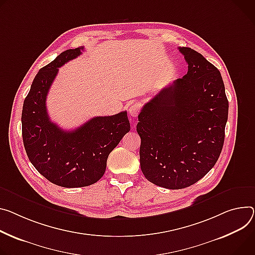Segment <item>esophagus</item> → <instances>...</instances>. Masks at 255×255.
<instances>
[{
    "label": "esophagus",
    "instance_id": "esophagus-1",
    "mask_svg": "<svg viewBox=\"0 0 255 255\" xmlns=\"http://www.w3.org/2000/svg\"><path fill=\"white\" fill-rule=\"evenodd\" d=\"M139 112H140V105L138 103H134L129 107V114H130L131 117H133V118L137 117L138 114H139Z\"/></svg>",
    "mask_w": 255,
    "mask_h": 255
}]
</instances>
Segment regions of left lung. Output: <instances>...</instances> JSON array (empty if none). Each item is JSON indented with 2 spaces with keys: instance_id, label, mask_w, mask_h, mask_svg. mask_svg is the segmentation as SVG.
I'll use <instances>...</instances> for the list:
<instances>
[{
  "instance_id": "left-lung-1",
  "label": "left lung",
  "mask_w": 255,
  "mask_h": 255,
  "mask_svg": "<svg viewBox=\"0 0 255 255\" xmlns=\"http://www.w3.org/2000/svg\"><path fill=\"white\" fill-rule=\"evenodd\" d=\"M188 72L146 103L136 126L140 168L167 189H182L205 176L221 154L229 102L218 68L190 48H179Z\"/></svg>"
}]
</instances>
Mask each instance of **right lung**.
<instances>
[{"instance_id":"add662e5","label":"right lung","mask_w":255,"mask_h":255,"mask_svg":"<svg viewBox=\"0 0 255 255\" xmlns=\"http://www.w3.org/2000/svg\"><path fill=\"white\" fill-rule=\"evenodd\" d=\"M83 47L67 50L41 68L23 103L22 137L34 168L66 188L85 187L105 174L110 152L129 132L127 112L95 117L74 130H63L49 117L45 101L61 66L78 57Z\"/></svg>"}]
</instances>
